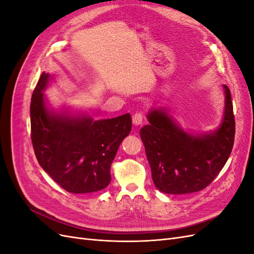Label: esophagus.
I'll return each mask as SVG.
<instances>
[{"label": "esophagus", "instance_id": "obj_1", "mask_svg": "<svg viewBox=\"0 0 254 254\" xmlns=\"http://www.w3.org/2000/svg\"><path fill=\"white\" fill-rule=\"evenodd\" d=\"M143 122V114L141 112H137L135 114H133L132 117V123L134 126H140Z\"/></svg>", "mask_w": 254, "mask_h": 254}]
</instances>
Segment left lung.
<instances>
[{"label":"left lung","instance_id":"obj_1","mask_svg":"<svg viewBox=\"0 0 254 254\" xmlns=\"http://www.w3.org/2000/svg\"><path fill=\"white\" fill-rule=\"evenodd\" d=\"M225 109L220 125L210 132L183 130L164 108H151L149 125L140 130L156 188L180 195L201 190L215 179L232 151L235 134L233 105L224 84Z\"/></svg>","mask_w":254,"mask_h":254}]
</instances>
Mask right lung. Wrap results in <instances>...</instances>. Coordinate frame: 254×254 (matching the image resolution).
<instances>
[{
  "instance_id": "1",
  "label": "right lung",
  "mask_w": 254,
  "mask_h": 254,
  "mask_svg": "<svg viewBox=\"0 0 254 254\" xmlns=\"http://www.w3.org/2000/svg\"><path fill=\"white\" fill-rule=\"evenodd\" d=\"M53 77L42 73L30 102V128L40 166L68 193L101 190L111 181L110 167L119 146L131 131L129 113L98 120L67 108L50 107L43 91Z\"/></svg>"
}]
</instances>
